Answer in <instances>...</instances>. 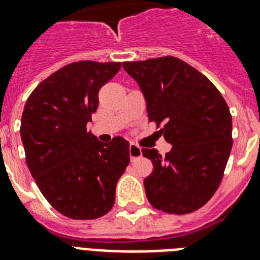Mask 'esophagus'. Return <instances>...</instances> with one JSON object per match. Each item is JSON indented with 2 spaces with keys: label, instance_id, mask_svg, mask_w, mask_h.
<instances>
[{
  "label": "esophagus",
  "instance_id": "obj_1",
  "mask_svg": "<svg viewBox=\"0 0 260 260\" xmlns=\"http://www.w3.org/2000/svg\"><path fill=\"white\" fill-rule=\"evenodd\" d=\"M128 153H130V158L132 160H137V158H139L142 156V148L139 146H137V144H130V147H128Z\"/></svg>",
  "mask_w": 260,
  "mask_h": 260
}]
</instances>
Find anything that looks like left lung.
I'll return each mask as SVG.
<instances>
[{"instance_id":"left-lung-1","label":"left lung","mask_w":260,"mask_h":260,"mask_svg":"<svg viewBox=\"0 0 260 260\" xmlns=\"http://www.w3.org/2000/svg\"><path fill=\"white\" fill-rule=\"evenodd\" d=\"M141 87L148 119L172 150L161 156L142 148L153 171L144 180L151 206L185 215L203 207L222 180L232 151V116L219 89L206 75L176 57L123 62Z\"/></svg>"}]
</instances>
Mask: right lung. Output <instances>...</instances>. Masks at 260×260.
Here are the masks:
<instances>
[{"label": "right lung", "instance_id": "add662e5", "mask_svg": "<svg viewBox=\"0 0 260 260\" xmlns=\"http://www.w3.org/2000/svg\"><path fill=\"white\" fill-rule=\"evenodd\" d=\"M119 69L121 62L69 63L43 80L23 109L27 167L50 206L70 219L109 212L130 162L126 139L102 143L86 127L99 107V91Z\"/></svg>", "mask_w": 260, "mask_h": 260}]
</instances>
